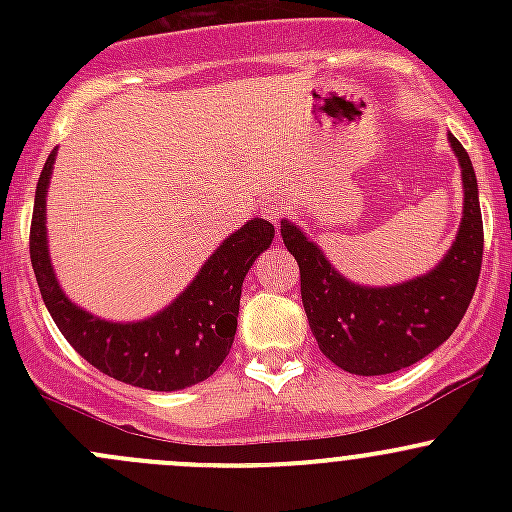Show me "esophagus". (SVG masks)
I'll return each mask as SVG.
<instances>
[{"mask_svg":"<svg viewBox=\"0 0 512 512\" xmlns=\"http://www.w3.org/2000/svg\"><path fill=\"white\" fill-rule=\"evenodd\" d=\"M285 213H287V205L285 200L280 198H270L265 200V205H262V215H265L272 225H280V220L285 218Z\"/></svg>","mask_w":512,"mask_h":512,"instance_id":"obj_1","label":"esophagus"}]
</instances>
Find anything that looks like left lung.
Listing matches in <instances>:
<instances>
[{
  "label": "left lung",
  "mask_w": 512,
  "mask_h": 512,
  "mask_svg": "<svg viewBox=\"0 0 512 512\" xmlns=\"http://www.w3.org/2000/svg\"><path fill=\"white\" fill-rule=\"evenodd\" d=\"M448 143L463 180L461 225L446 255L423 275L396 285H359L329 262L302 227L282 220V240L302 277L309 329L322 354L349 374L381 376L416 364L456 332L471 304L483 260L478 180L453 133Z\"/></svg>",
  "instance_id": "1"
}]
</instances>
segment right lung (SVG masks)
I'll list each match as a JSON object with an SVG mask.
<instances>
[{
    "instance_id": "1",
    "label": "right lung",
    "mask_w": 512,
    "mask_h": 512,
    "mask_svg": "<svg viewBox=\"0 0 512 512\" xmlns=\"http://www.w3.org/2000/svg\"><path fill=\"white\" fill-rule=\"evenodd\" d=\"M54 163L56 148L36 183L29 252L41 297L66 342L98 371L138 389L180 391L213 376L235 339L242 282L272 245L275 225L252 218L230 232L190 285L151 317L136 322L103 319L71 302L51 265L46 195Z\"/></svg>"
}]
</instances>
